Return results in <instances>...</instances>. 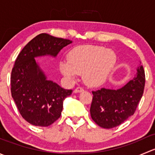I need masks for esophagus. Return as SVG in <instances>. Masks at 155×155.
Wrapping results in <instances>:
<instances>
[{"mask_svg": "<svg viewBox=\"0 0 155 155\" xmlns=\"http://www.w3.org/2000/svg\"><path fill=\"white\" fill-rule=\"evenodd\" d=\"M83 91H84V89L82 88V87H76V89H74L73 92H74V93H80V92H82Z\"/></svg>", "mask_w": 155, "mask_h": 155, "instance_id": "1", "label": "esophagus"}]
</instances>
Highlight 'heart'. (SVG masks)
Instances as JSON below:
<instances>
[{
    "mask_svg": "<svg viewBox=\"0 0 155 155\" xmlns=\"http://www.w3.org/2000/svg\"><path fill=\"white\" fill-rule=\"evenodd\" d=\"M116 63V54L112 50L98 46H79L72 50L68 59L60 62L62 74L74 80L83 73L84 82L90 86L104 84Z\"/></svg>",
    "mask_w": 155,
    "mask_h": 155,
    "instance_id": "heart-1",
    "label": "heart"
}]
</instances>
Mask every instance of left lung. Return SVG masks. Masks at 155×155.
<instances>
[{
	"label": "left lung",
	"mask_w": 155,
	"mask_h": 155,
	"mask_svg": "<svg viewBox=\"0 0 155 155\" xmlns=\"http://www.w3.org/2000/svg\"><path fill=\"white\" fill-rule=\"evenodd\" d=\"M137 70L135 77L120 88L103 87L92 91L91 116L98 126L107 129L113 128L134 115L143 97L145 81L141 63Z\"/></svg>",
	"instance_id": "8db88e82"
}]
</instances>
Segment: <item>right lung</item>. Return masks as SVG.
I'll use <instances>...</instances> for the list:
<instances>
[{"label":"right lung","instance_id":"obj_1","mask_svg":"<svg viewBox=\"0 0 155 155\" xmlns=\"http://www.w3.org/2000/svg\"><path fill=\"white\" fill-rule=\"evenodd\" d=\"M70 43V40L43 33L32 39L15 60L11 73V94L21 116L33 125L48 127L58 119L64 100L73 91L48 80L35 58H55Z\"/></svg>","mask_w":155,"mask_h":155}]
</instances>
